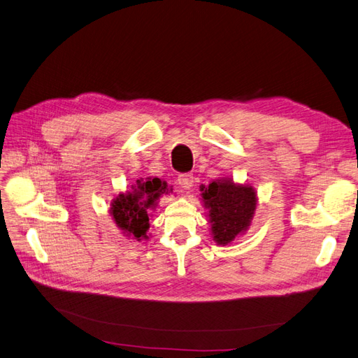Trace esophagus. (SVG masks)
Wrapping results in <instances>:
<instances>
[{"instance_id":"obj_1","label":"esophagus","mask_w":358,"mask_h":358,"mask_svg":"<svg viewBox=\"0 0 358 358\" xmlns=\"http://www.w3.org/2000/svg\"><path fill=\"white\" fill-rule=\"evenodd\" d=\"M178 183L180 185V188L189 189L194 183V176L191 175V173H182V175L178 176Z\"/></svg>"}]
</instances>
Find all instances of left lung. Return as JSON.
Listing matches in <instances>:
<instances>
[{
    "instance_id": "left-lung-1",
    "label": "left lung",
    "mask_w": 358,
    "mask_h": 358,
    "mask_svg": "<svg viewBox=\"0 0 358 358\" xmlns=\"http://www.w3.org/2000/svg\"><path fill=\"white\" fill-rule=\"evenodd\" d=\"M204 206L209 209L213 241L220 245L233 242L242 234L254 216L257 196L252 187L236 185L229 180H215L200 187Z\"/></svg>"
}]
</instances>
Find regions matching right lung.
Returning <instances> with one entry per match:
<instances>
[{"label": "right lung", "mask_w": 358, "mask_h": 358, "mask_svg": "<svg viewBox=\"0 0 358 358\" xmlns=\"http://www.w3.org/2000/svg\"><path fill=\"white\" fill-rule=\"evenodd\" d=\"M169 191L171 189L167 188V183L158 178H148L145 182L137 180L133 192L119 194L112 203L110 213L116 225L133 239H148V209L152 208L161 194H167Z\"/></svg>", "instance_id": "add662e5"}]
</instances>
